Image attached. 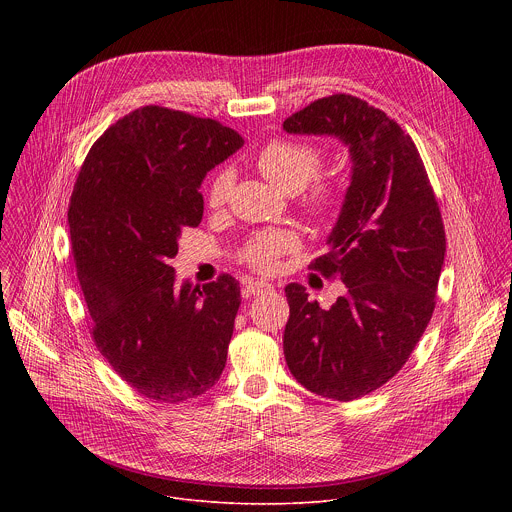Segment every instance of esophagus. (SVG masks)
I'll return each instance as SVG.
<instances>
[{"label": "esophagus", "mask_w": 512, "mask_h": 512, "mask_svg": "<svg viewBox=\"0 0 512 512\" xmlns=\"http://www.w3.org/2000/svg\"><path fill=\"white\" fill-rule=\"evenodd\" d=\"M267 291H273V285L267 281H249L243 287V298H255L261 294H267Z\"/></svg>", "instance_id": "obj_1"}]
</instances>
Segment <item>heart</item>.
<instances>
[{
    "instance_id": "heart-1",
    "label": "heart",
    "mask_w": 512,
    "mask_h": 512,
    "mask_svg": "<svg viewBox=\"0 0 512 512\" xmlns=\"http://www.w3.org/2000/svg\"><path fill=\"white\" fill-rule=\"evenodd\" d=\"M255 166L265 180L275 188L296 194L304 190L322 168V152L312 143L291 141V139H273L263 145L255 158ZM233 174L229 170L218 172L206 188V204L210 208H221L231 194ZM336 194L330 186H316L308 196L306 206L310 214L324 216L332 210ZM296 233L285 229H267L253 235L247 245L241 249V259L257 271H275L281 255L298 249Z\"/></svg>"
}]
</instances>
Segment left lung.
<instances>
[{
  "label": "left lung",
  "mask_w": 512,
  "mask_h": 512,
  "mask_svg": "<svg viewBox=\"0 0 512 512\" xmlns=\"http://www.w3.org/2000/svg\"><path fill=\"white\" fill-rule=\"evenodd\" d=\"M296 135H330L350 154V186L312 267L340 273L346 294L324 310L289 283L285 362L308 391L352 401L393 379L425 332L446 233L413 139L367 101L332 95L283 121Z\"/></svg>",
  "instance_id": "left-lung-1"
}]
</instances>
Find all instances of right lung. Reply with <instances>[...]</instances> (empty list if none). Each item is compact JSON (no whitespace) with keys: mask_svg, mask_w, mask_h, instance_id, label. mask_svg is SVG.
Returning <instances> with one entry per match:
<instances>
[{"mask_svg":"<svg viewBox=\"0 0 512 512\" xmlns=\"http://www.w3.org/2000/svg\"><path fill=\"white\" fill-rule=\"evenodd\" d=\"M214 119L158 105L113 123L77 178L68 225L93 340L139 395L182 403L221 379L241 287L176 285L182 229L198 227L204 176L243 148Z\"/></svg>","mask_w":512,"mask_h":512,"instance_id":"1","label":"right lung"}]
</instances>
